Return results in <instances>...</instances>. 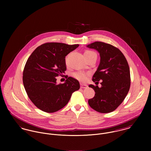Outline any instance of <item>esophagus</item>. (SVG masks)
Instances as JSON below:
<instances>
[{"label":"esophagus","mask_w":151,"mask_h":151,"mask_svg":"<svg viewBox=\"0 0 151 151\" xmlns=\"http://www.w3.org/2000/svg\"><path fill=\"white\" fill-rule=\"evenodd\" d=\"M88 87V86L86 84H81V88H86Z\"/></svg>","instance_id":"34e87169"}]
</instances>
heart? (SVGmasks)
<instances>
[{
	"instance_id": "obj_1",
	"label": "heart",
	"mask_w": 151,
	"mask_h": 151,
	"mask_svg": "<svg viewBox=\"0 0 151 151\" xmlns=\"http://www.w3.org/2000/svg\"><path fill=\"white\" fill-rule=\"evenodd\" d=\"M94 52L90 51V50H86L84 53V55H89L91 53H93ZM88 73H86L84 72H81V71H78V72H76L74 73L73 74V77L82 82H85L86 81L87 78H88Z\"/></svg>"
}]
</instances>
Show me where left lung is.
Here are the masks:
<instances>
[{
    "label": "left lung",
    "mask_w": 151,
    "mask_h": 151,
    "mask_svg": "<svg viewBox=\"0 0 151 151\" xmlns=\"http://www.w3.org/2000/svg\"><path fill=\"white\" fill-rule=\"evenodd\" d=\"M86 47L95 49L99 53L100 63L92 81H102L100 88L89 86L93 89L95 94L88 100V104L98 112H111L122 103L129 91V65L122 52L111 45L95 42Z\"/></svg>",
    "instance_id": "1"
}]
</instances>
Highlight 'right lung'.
I'll list each match as a JSON object with an SVG mask.
<instances>
[{"label": "right lung", "instance_id": "right-lung-1", "mask_svg": "<svg viewBox=\"0 0 151 151\" xmlns=\"http://www.w3.org/2000/svg\"><path fill=\"white\" fill-rule=\"evenodd\" d=\"M78 46L44 43L28 59L23 71L24 86L32 102L43 111L53 113L65 107L72 93L80 89L78 81L73 77L60 84H57L56 78L65 73V56Z\"/></svg>", "mask_w": 151, "mask_h": 151}]
</instances>
